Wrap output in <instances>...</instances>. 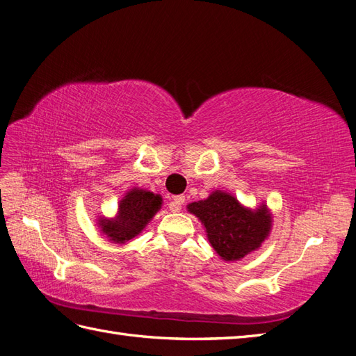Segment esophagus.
Here are the masks:
<instances>
[{"instance_id": "obj_1", "label": "esophagus", "mask_w": 356, "mask_h": 356, "mask_svg": "<svg viewBox=\"0 0 356 356\" xmlns=\"http://www.w3.org/2000/svg\"><path fill=\"white\" fill-rule=\"evenodd\" d=\"M185 203V197L177 195V197H171L168 202V208L171 212H179L181 209V204Z\"/></svg>"}]
</instances>
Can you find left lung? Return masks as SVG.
I'll list each match as a JSON object with an SVG mask.
<instances>
[{
  "label": "left lung",
  "instance_id": "obj_1",
  "mask_svg": "<svg viewBox=\"0 0 356 356\" xmlns=\"http://www.w3.org/2000/svg\"><path fill=\"white\" fill-rule=\"evenodd\" d=\"M204 227L212 249L222 261L234 262L258 250L271 232L273 217L266 203L252 209L226 191L216 189L204 200L186 206Z\"/></svg>",
  "mask_w": 356,
  "mask_h": 356
}]
</instances>
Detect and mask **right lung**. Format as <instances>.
<instances>
[{"label":"right lung","mask_w":356,"mask_h":356,"mask_svg":"<svg viewBox=\"0 0 356 356\" xmlns=\"http://www.w3.org/2000/svg\"><path fill=\"white\" fill-rule=\"evenodd\" d=\"M162 208V197L144 188H131L118 202L112 218L98 217L97 226L113 244H126L138 236Z\"/></svg>","instance_id":"1"}]
</instances>
